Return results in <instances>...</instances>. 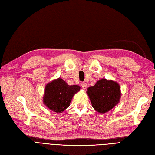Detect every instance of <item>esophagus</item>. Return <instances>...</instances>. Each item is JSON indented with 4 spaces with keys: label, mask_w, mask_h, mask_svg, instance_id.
Wrapping results in <instances>:
<instances>
[{
    "label": "esophagus",
    "mask_w": 155,
    "mask_h": 155,
    "mask_svg": "<svg viewBox=\"0 0 155 155\" xmlns=\"http://www.w3.org/2000/svg\"><path fill=\"white\" fill-rule=\"evenodd\" d=\"M81 87H82V88L83 89H86V88H87V83L85 82H83L81 83Z\"/></svg>",
    "instance_id": "34e87169"
}]
</instances>
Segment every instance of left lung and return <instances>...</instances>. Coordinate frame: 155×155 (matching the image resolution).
I'll list each match as a JSON object with an SVG mask.
<instances>
[{"label":"left lung","mask_w":155,"mask_h":155,"mask_svg":"<svg viewBox=\"0 0 155 155\" xmlns=\"http://www.w3.org/2000/svg\"><path fill=\"white\" fill-rule=\"evenodd\" d=\"M87 94L92 107L99 113H105L118 104L121 97L120 85L112 80L101 79L88 88Z\"/></svg>","instance_id":"left-lung-1"}]
</instances>
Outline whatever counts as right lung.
<instances>
[{
  "instance_id": "add662e5",
  "label": "right lung",
  "mask_w": 155,
  "mask_h": 155,
  "mask_svg": "<svg viewBox=\"0 0 155 155\" xmlns=\"http://www.w3.org/2000/svg\"><path fill=\"white\" fill-rule=\"evenodd\" d=\"M80 88L78 85H68L61 78L54 79L45 87L44 104L51 110L62 112L70 105L74 95Z\"/></svg>"
}]
</instances>
